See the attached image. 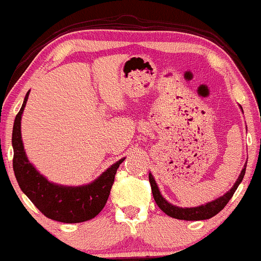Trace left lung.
<instances>
[{
  "instance_id": "obj_1",
  "label": "left lung",
  "mask_w": 261,
  "mask_h": 261,
  "mask_svg": "<svg viewBox=\"0 0 261 261\" xmlns=\"http://www.w3.org/2000/svg\"><path fill=\"white\" fill-rule=\"evenodd\" d=\"M245 167L247 165L244 166V168L240 172V176L238 177L237 182L234 183V186L231 187L230 191H228L224 196L219 197V198L214 199L213 202L207 203L204 205H199V207H193V208H179L176 207V205L171 204L166 200L160 193L159 187H157L156 182H154L153 176L152 174H148V179H150V185H151V190H152V194L154 202L157 203L161 211L165 212L167 216L172 217V218L176 219H183V220H204V219H210L212 217H214L216 214H218L223 208L227 205V203L229 202V199L233 197L234 192L237 191L238 186L240 185V182L243 181V177L245 174Z\"/></svg>"
}]
</instances>
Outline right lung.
Returning <instances> with one entry per match:
<instances>
[{
    "label": "right lung",
    "instance_id": "1",
    "mask_svg": "<svg viewBox=\"0 0 261 261\" xmlns=\"http://www.w3.org/2000/svg\"><path fill=\"white\" fill-rule=\"evenodd\" d=\"M28 91L21 110L16 115L12 131L13 171L19 187L31 202L47 218L62 223H80L93 219L107 204L109 194L120 163H114L98 179L82 187H65L50 183L31 165L25 156L21 137V117Z\"/></svg>",
    "mask_w": 261,
    "mask_h": 261
}]
</instances>
